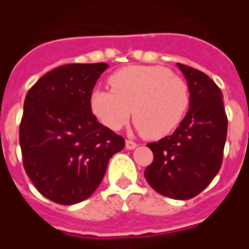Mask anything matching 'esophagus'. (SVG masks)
Segmentation results:
<instances>
[{"instance_id": "34e87169", "label": "esophagus", "mask_w": 249, "mask_h": 249, "mask_svg": "<svg viewBox=\"0 0 249 249\" xmlns=\"http://www.w3.org/2000/svg\"><path fill=\"white\" fill-rule=\"evenodd\" d=\"M136 146H137V142H135V141H132V140L125 141V148H126V149H135Z\"/></svg>"}]
</instances>
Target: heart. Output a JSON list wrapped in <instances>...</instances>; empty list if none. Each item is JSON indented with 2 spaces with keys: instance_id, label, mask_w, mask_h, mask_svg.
Instances as JSON below:
<instances>
[{
  "instance_id": "obj_1",
  "label": "heart",
  "mask_w": 249,
  "mask_h": 249,
  "mask_svg": "<svg viewBox=\"0 0 249 249\" xmlns=\"http://www.w3.org/2000/svg\"><path fill=\"white\" fill-rule=\"evenodd\" d=\"M110 89H94L92 113L109 129L119 130L133 119L141 133L157 140L171 135L191 104L189 87L165 66H126L109 77Z\"/></svg>"
}]
</instances>
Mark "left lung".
Segmentation results:
<instances>
[{
	"instance_id": "1",
	"label": "left lung",
	"mask_w": 249,
	"mask_h": 249,
	"mask_svg": "<svg viewBox=\"0 0 249 249\" xmlns=\"http://www.w3.org/2000/svg\"><path fill=\"white\" fill-rule=\"evenodd\" d=\"M178 66L189 87V110L172 135L148 144L153 161L144 175L162 196L188 200L208 187L220 171L228 119L220 88L203 71Z\"/></svg>"
}]
</instances>
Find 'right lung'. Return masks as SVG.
<instances>
[{
	"mask_svg": "<svg viewBox=\"0 0 249 249\" xmlns=\"http://www.w3.org/2000/svg\"><path fill=\"white\" fill-rule=\"evenodd\" d=\"M108 68L68 64L48 71L25 97L19 145L25 172L38 192L62 205L92 195L124 137L97 121L89 97Z\"/></svg>",
	"mask_w": 249,
	"mask_h": 249,
	"instance_id": "add662e5",
	"label": "right lung"
}]
</instances>
